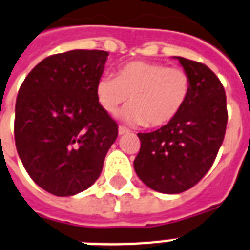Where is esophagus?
I'll return each instance as SVG.
<instances>
[{
	"label": "esophagus",
	"instance_id": "esophagus-1",
	"mask_svg": "<svg viewBox=\"0 0 250 250\" xmlns=\"http://www.w3.org/2000/svg\"><path fill=\"white\" fill-rule=\"evenodd\" d=\"M129 132V129H127L125 128V127H119V128H118V133H119V135H125V133H128Z\"/></svg>",
	"mask_w": 250,
	"mask_h": 250
}]
</instances>
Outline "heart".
<instances>
[{
	"mask_svg": "<svg viewBox=\"0 0 250 250\" xmlns=\"http://www.w3.org/2000/svg\"><path fill=\"white\" fill-rule=\"evenodd\" d=\"M191 93V79L182 68H167L152 62H129L115 76H104L95 83L100 107L115 115L128 101L122 119L131 125L161 127L176 119Z\"/></svg>",
	"mask_w": 250,
	"mask_h": 250,
	"instance_id": "b5f03b06",
	"label": "heart"
}]
</instances>
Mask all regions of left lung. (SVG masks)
Returning a JSON list of instances; mask_svg holds the SVG:
<instances>
[{
    "mask_svg": "<svg viewBox=\"0 0 250 250\" xmlns=\"http://www.w3.org/2000/svg\"><path fill=\"white\" fill-rule=\"evenodd\" d=\"M191 79V93L176 119L153 132L138 133L140 150L133 167L159 193L186 191L205 177L226 135L227 98L208 66L176 56Z\"/></svg>",
    "mask_w": 250,
    "mask_h": 250,
    "instance_id": "1",
    "label": "left lung"
}]
</instances>
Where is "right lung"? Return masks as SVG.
<instances>
[{"label":"right lung","instance_id":"right-lung-1","mask_svg":"<svg viewBox=\"0 0 250 250\" xmlns=\"http://www.w3.org/2000/svg\"><path fill=\"white\" fill-rule=\"evenodd\" d=\"M107 56L97 49L48 56L18 91L14 138L19 159L32 181L57 197L90 188L118 138L117 122L95 98Z\"/></svg>","mask_w":250,"mask_h":250}]
</instances>
